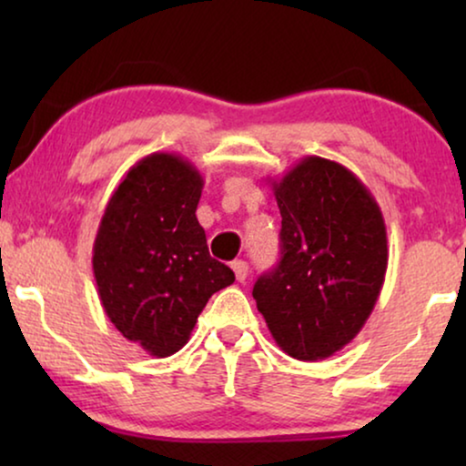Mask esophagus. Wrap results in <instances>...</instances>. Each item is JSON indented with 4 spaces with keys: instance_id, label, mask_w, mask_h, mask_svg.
Instances as JSON below:
<instances>
[{
    "instance_id": "esophagus-1",
    "label": "esophagus",
    "mask_w": 466,
    "mask_h": 466,
    "mask_svg": "<svg viewBox=\"0 0 466 466\" xmlns=\"http://www.w3.org/2000/svg\"><path fill=\"white\" fill-rule=\"evenodd\" d=\"M231 269L235 271V278H238V282H244V279L248 278V263H246V260H233Z\"/></svg>"
}]
</instances>
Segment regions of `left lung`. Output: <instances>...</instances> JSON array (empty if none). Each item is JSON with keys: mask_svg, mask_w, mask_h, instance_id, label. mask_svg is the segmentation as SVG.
<instances>
[{"mask_svg": "<svg viewBox=\"0 0 466 466\" xmlns=\"http://www.w3.org/2000/svg\"><path fill=\"white\" fill-rule=\"evenodd\" d=\"M282 214V258L252 297L279 350L324 360L360 333L388 269L381 209L343 165L305 157L271 180Z\"/></svg>", "mask_w": 466, "mask_h": 466, "instance_id": "left-lung-1", "label": "left lung"}]
</instances>
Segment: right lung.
Returning a JSON list of instances; mask_svg holds the SVG:
<instances>
[{
  "mask_svg": "<svg viewBox=\"0 0 466 466\" xmlns=\"http://www.w3.org/2000/svg\"><path fill=\"white\" fill-rule=\"evenodd\" d=\"M201 190L193 163L152 152L120 180L93 244L106 316L157 359L187 346L208 299L235 282V273L208 252L195 216Z\"/></svg>",
  "mask_w": 466,
  "mask_h": 466,
  "instance_id": "right-lung-1",
  "label": "right lung"
}]
</instances>
